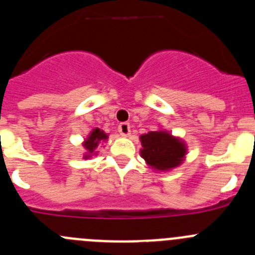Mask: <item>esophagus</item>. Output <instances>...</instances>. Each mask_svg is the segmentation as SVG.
Segmentation results:
<instances>
[{
    "label": "esophagus",
    "mask_w": 255,
    "mask_h": 255,
    "mask_svg": "<svg viewBox=\"0 0 255 255\" xmlns=\"http://www.w3.org/2000/svg\"><path fill=\"white\" fill-rule=\"evenodd\" d=\"M118 130H120V133L123 135V137H128V135L130 134L129 123H127V122L121 123V125L118 126Z\"/></svg>",
    "instance_id": "34e87169"
}]
</instances>
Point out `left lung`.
Masks as SVG:
<instances>
[{
  "instance_id": "left-lung-1",
  "label": "left lung",
  "mask_w": 255,
  "mask_h": 255,
  "mask_svg": "<svg viewBox=\"0 0 255 255\" xmlns=\"http://www.w3.org/2000/svg\"><path fill=\"white\" fill-rule=\"evenodd\" d=\"M140 156L146 166L156 173H166L181 165L186 159L187 144L169 130L159 128L139 137Z\"/></svg>"
}]
</instances>
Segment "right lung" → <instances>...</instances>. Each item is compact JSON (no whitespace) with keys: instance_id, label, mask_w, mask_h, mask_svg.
<instances>
[{"instance_id":"1","label":"right lung","mask_w":255,"mask_h":255,"mask_svg":"<svg viewBox=\"0 0 255 255\" xmlns=\"http://www.w3.org/2000/svg\"><path fill=\"white\" fill-rule=\"evenodd\" d=\"M109 139V133L104 132L100 128H94L91 132L89 133L86 138L82 140V146H84V154H82V159H90L92 156L99 154V145L101 143H106Z\"/></svg>"}]
</instances>
